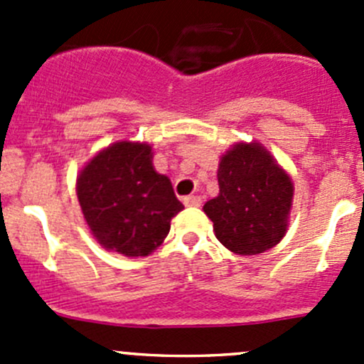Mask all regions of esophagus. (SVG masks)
Instances as JSON below:
<instances>
[{
	"instance_id": "obj_1",
	"label": "esophagus",
	"mask_w": 364,
	"mask_h": 364,
	"mask_svg": "<svg viewBox=\"0 0 364 364\" xmlns=\"http://www.w3.org/2000/svg\"><path fill=\"white\" fill-rule=\"evenodd\" d=\"M183 203H185V205H188V208H199L203 204V199L199 196H188L183 199Z\"/></svg>"
}]
</instances>
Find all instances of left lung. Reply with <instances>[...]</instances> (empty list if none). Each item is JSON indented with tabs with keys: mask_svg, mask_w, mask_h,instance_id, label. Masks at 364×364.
<instances>
[{
	"mask_svg": "<svg viewBox=\"0 0 364 364\" xmlns=\"http://www.w3.org/2000/svg\"><path fill=\"white\" fill-rule=\"evenodd\" d=\"M220 193L204 204L216 240L237 255L280 243L292 205V181L259 144H237L222 156Z\"/></svg>",
	"mask_w": 364,
	"mask_h": 364,
	"instance_id": "1",
	"label": "left lung"
}]
</instances>
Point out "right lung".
<instances>
[{"label": "right lung", "instance_id": "obj_1", "mask_svg": "<svg viewBox=\"0 0 364 364\" xmlns=\"http://www.w3.org/2000/svg\"><path fill=\"white\" fill-rule=\"evenodd\" d=\"M151 146L116 142L77 179L80 209L98 243L127 257H146L164 243L183 209L167 176L151 164Z\"/></svg>", "mask_w": 364, "mask_h": 364}]
</instances>
